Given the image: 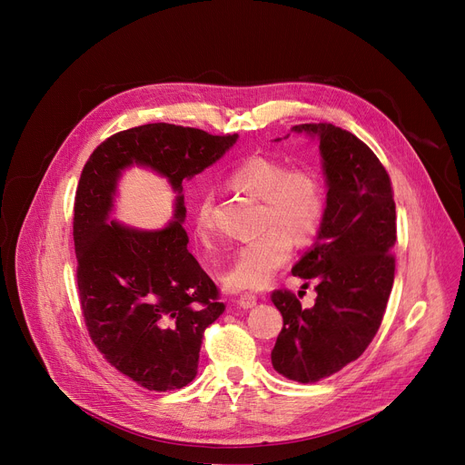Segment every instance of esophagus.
Wrapping results in <instances>:
<instances>
[{
    "instance_id": "esophagus-1",
    "label": "esophagus",
    "mask_w": 465,
    "mask_h": 465,
    "mask_svg": "<svg viewBox=\"0 0 465 465\" xmlns=\"http://www.w3.org/2000/svg\"><path fill=\"white\" fill-rule=\"evenodd\" d=\"M239 307L242 309H252L256 303H258V298L254 294H251V292H245V294H241L239 300H237Z\"/></svg>"
}]
</instances>
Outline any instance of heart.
<instances>
[{
	"instance_id": "heart-1",
	"label": "heart",
	"mask_w": 465,
	"mask_h": 465,
	"mask_svg": "<svg viewBox=\"0 0 465 465\" xmlns=\"http://www.w3.org/2000/svg\"><path fill=\"white\" fill-rule=\"evenodd\" d=\"M232 190L260 200V237L235 249L223 282L233 292L263 290L292 258V239L307 242L319 233L326 216L324 186L314 171L288 167L284 162L254 154L241 160L226 177ZM193 230L211 237V202L202 198L193 209Z\"/></svg>"
}]
</instances>
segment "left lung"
I'll return each instance as SVG.
<instances>
[{"label":"left lung","mask_w":465,"mask_h":465,"mask_svg":"<svg viewBox=\"0 0 465 465\" xmlns=\"http://www.w3.org/2000/svg\"><path fill=\"white\" fill-rule=\"evenodd\" d=\"M294 130L321 139L328 205L319 241L292 270L314 282V305L302 309L286 288L272 292L282 314L272 363L307 384L360 358L381 328L396 273V203L388 171L354 134L328 122Z\"/></svg>","instance_id":"1"}]
</instances>
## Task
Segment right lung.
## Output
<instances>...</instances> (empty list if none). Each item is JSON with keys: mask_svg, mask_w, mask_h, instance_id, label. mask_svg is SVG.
Wrapping results in <instances>:
<instances>
[{"mask_svg": "<svg viewBox=\"0 0 465 465\" xmlns=\"http://www.w3.org/2000/svg\"><path fill=\"white\" fill-rule=\"evenodd\" d=\"M237 134L144 124L95 146L75 193L73 241L84 326L95 349L135 384L167 392L198 373L203 331L226 305L188 251L183 181L202 173ZM149 164L179 192L176 220L165 231L139 232L106 220L119 171Z\"/></svg>", "mask_w": 465, "mask_h": 465, "instance_id": "obj_1", "label": "right lung"}]
</instances>
